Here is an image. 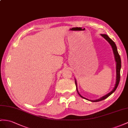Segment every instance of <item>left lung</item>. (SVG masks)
Wrapping results in <instances>:
<instances>
[{
  "instance_id": "obj_1",
  "label": "left lung",
  "mask_w": 128,
  "mask_h": 128,
  "mask_svg": "<svg viewBox=\"0 0 128 128\" xmlns=\"http://www.w3.org/2000/svg\"><path fill=\"white\" fill-rule=\"evenodd\" d=\"M101 36H102L103 37H104L105 39H106V40L109 42L110 44V45H111V46H112V50L114 51V57H115V60L116 62V74H117V77H116V83L115 84V86H114V89L112 90V91H111L110 92H109V94H108L104 96L103 97H101L100 98L95 100H91V102H99L100 100H104L105 99H106V98H108L109 96H110L111 94H112L114 91H115L117 89V88L118 86L119 83H120V68H121V60H120V56L118 54V52L117 51V47H116V45L114 43V42L112 40V39H110L109 37H108V35L106 34H101ZM75 84L76 85V86H77V83H76V81H75ZM77 92L79 94V95L81 97H82L83 98H84V99L87 100H88L87 98L83 97V96H82L80 94H79V92H78V90H77Z\"/></svg>"
}]
</instances>
